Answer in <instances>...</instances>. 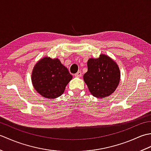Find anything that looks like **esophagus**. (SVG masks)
<instances>
[{
  "label": "esophagus",
  "mask_w": 151,
  "mask_h": 151,
  "mask_svg": "<svg viewBox=\"0 0 151 151\" xmlns=\"http://www.w3.org/2000/svg\"><path fill=\"white\" fill-rule=\"evenodd\" d=\"M81 76H82V73H81V71H78V72L76 73L75 74V77H77V78H80Z\"/></svg>",
  "instance_id": "34e87169"
}]
</instances>
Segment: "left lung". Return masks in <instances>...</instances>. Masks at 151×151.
I'll list each match as a JSON object with an SVG mask.
<instances>
[{
  "label": "left lung",
  "instance_id": "1",
  "mask_svg": "<svg viewBox=\"0 0 151 151\" xmlns=\"http://www.w3.org/2000/svg\"><path fill=\"white\" fill-rule=\"evenodd\" d=\"M88 71L83 78L94 97L102 99L111 95L119 84L121 72L117 63L106 54L89 58Z\"/></svg>",
  "mask_w": 151,
  "mask_h": 151
}]
</instances>
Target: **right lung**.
Returning a JSON list of instances; mask_svg holds the SVG:
<instances>
[{
  "label": "right lung",
  "instance_id": "right-lung-1",
  "mask_svg": "<svg viewBox=\"0 0 151 151\" xmlns=\"http://www.w3.org/2000/svg\"><path fill=\"white\" fill-rule=\"evenodd\" d=\"M73 78L58 58L44 57L35 64L32 72V83L36 91L45 98L52 99L62 95Z\"/></svg>",
  "mask_w": 151,
  "mask_h": 151
}]
</instances>
